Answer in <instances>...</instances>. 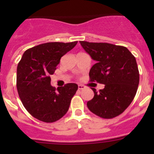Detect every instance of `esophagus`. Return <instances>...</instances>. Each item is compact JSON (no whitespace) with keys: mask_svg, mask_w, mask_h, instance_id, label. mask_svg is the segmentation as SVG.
Returning a JSON list of instances; mask_svg holds the SVG:
<instances>
[{"mask_svg":"<svg viewBox=\"0 0 154 154\" xmlns=\"http://www.w3.org/2000/svg\"><path fill=\"white\" fill-rule=\"evenodd\" d=\"M85 88H86V86H83V85H81V84L78 85V88H79V89L82 90V89H84Z\"/></svg>","mask_w":154,"mask_h":154,"instance_id":"1","label":"esophagus"}]
</instances>
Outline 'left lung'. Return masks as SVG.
I'll use <instances>...</instances> for the list:
<instances>
[{
  "instance_id": "8db88e82",
  "label": "left lung",
  "mask_w": 154,
  "mask_h": 154,
  "mask_svg": "<svg viewBox=\"0 0 154 154\" xmlns=\"http://www.w3.org/2000/svg\"><path fill=\"white\" fill-rule=\"evenodd\" d=\"M96 63L89 71L91 82L104 84L87 102L88 109L103 119H112L130 106L138 89L139 72L134 56L126 47L109 43L80 41Z\"/></svg>"
}]
</instances>
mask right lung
<instances>
[{
	"label": "right lung",
	"instance_id": "obj_1",
	"mask_svg": "<svg viewBox=\"0 0 154 154\" xmlns=\"http://www.w3.org/2000/svg\"><path fill=\"white\" fill-rule=\"evenodd\" d=\"M77 42H48L27 50L17 67L16 86L18 95L27 112L46 123L57 122L66 114L78 86L51 85V77L60 59L73 49Z\"/></svg>",
	"mask_w": 154,
	"mask_h": 154
}]
</instances>
